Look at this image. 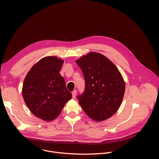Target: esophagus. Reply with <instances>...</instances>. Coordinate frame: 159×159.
<instances>
[{
  "label": "esophagus",
  "instance_id": "34e87169",
  "mask_svg": "<svg viewBox=\"0 0 159 159\" xmlns=\"http://www.w3.org/2000/svg\"><path fill=\"white\" fill-rule=\"evenodd\" d=\"M72 98H73V99L75 98V97H76V94H77V90H74V91L72 92Z\"/></svg>",
  "mask_w": 159,
  "mask_h": 159
}]
</instances>
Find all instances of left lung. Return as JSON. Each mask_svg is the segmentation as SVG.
I'll list each match as a JSON object with an SVG mask.
<instances>
[{
	"mask_svg": "<svg viewBox=\"0 0 159 159\" xmlns=\"http://www.w3.org/2000/svg\"><path fill=\"white\" fill-rule=\"evenodd\" d=\"M85 80L77 96L86 115L95 121L106 120L120 108L125 91L124 79L116 65L103 55L90 52L76 60Z\"/></svg>",
	"mask_w": 159,
	"mask_h": 159,
	"instance_id": "left-lung-1",
	"label": "left lung"
}]
</instances>
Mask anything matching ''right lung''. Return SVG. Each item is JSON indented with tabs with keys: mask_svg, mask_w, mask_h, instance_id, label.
Returning <instances> with one entry per match:
<instances>
[{
	"mask_svg": "<svg viewBox=\"0 0 159 159\" xmlns=\"http://www.w3.org/2000/svg\"><path fill=\"white\" fill-rule=\"evenodd\" d=\"M63 61L55 56L41 58L32 66L23 82L22 94L26 106L44 121L57 118L72 98L60 74Z\"/></svg>",
	"mask_w": 159,
	"mask_h": 159,
	"instance_id": "1",
	"label": "right lung"
}]
</instances>
